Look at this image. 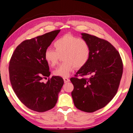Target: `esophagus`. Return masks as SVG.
Listing matches in <instances>:
<instances>
[{"label": "esophagus", "instance_id": "obj_1", "mask_svg": "<svg viewBox=\"0 0 133 133\" xmlns=\"http://www.w3.org/2000/svg\"><path fill=\"white\" fill-rule=\"evenodd\" d=\"M63 79H64V81L65 83H68V82H69L70 81L69 79L68 78H66V77L63 78Z\"/></svg>", "mask_w": 133, "mask_h": 133}]
</instances>
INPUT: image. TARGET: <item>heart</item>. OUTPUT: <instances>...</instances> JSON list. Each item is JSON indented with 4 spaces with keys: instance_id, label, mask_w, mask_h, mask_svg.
<instances>
[{
    "instance_id": "obj_1",
    "label": "heart",
    "mask_w": 133,
    "mask_h": 133,
    "mask_svg": "<svg viewBox=\"0 0 133 133\" xmlns=\"http://www.w3.org/2000/svg\"><path fill=\"white\" fill-rule=\"evenodd\" d=\"M55 49L48 48L44 53V58L49 65L54 66L57 64L60 55H63L64 62L54 71L55 75L66 77L76 67L80 68L89 60L90 55V47L87 41L65 34L54 43Z\"/></svg>"
}]
</instances>
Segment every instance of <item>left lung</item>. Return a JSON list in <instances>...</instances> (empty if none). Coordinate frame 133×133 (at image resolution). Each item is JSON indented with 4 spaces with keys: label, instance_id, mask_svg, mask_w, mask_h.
<instances>
[{
    "label": "left lung",
    "instance_id": "left-lung-1",
    "mask_svg": "<svg viewBox=\"0 0 133 133\" xmlns=\"http://www.w3.org/2000/svg\"><path fill=\"white\" fill-rule=\"evenodd\" d=\"M82 38L89 44L90 55L75 76L89 75V79L71 78V96L78 109L92 112L104 108L114 97L121 80L123 65L119 52L108 41L87 33Z\"/></svg>",
    "mask_w": 133,
    "mask_h": 133
}]
</instances>
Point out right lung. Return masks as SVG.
<instances>
[{"label":"right lung","mask_w":133,"mask_h":133,"mask_svg":"<svg viewBox=\"0 0 133 133\" xmlns=\"http://www.w3.org/2000/svg\"><path fill=\"white\" fill-rule=\"evenodd\" d=\"M60 30L23 41L11 56L9 71L12 88L21 102L30 109L44 112L54 108L64 84L59 76L50 75L44 53Z\"/></svg>","instance_id":"right-lung-1"}]
</instances>
